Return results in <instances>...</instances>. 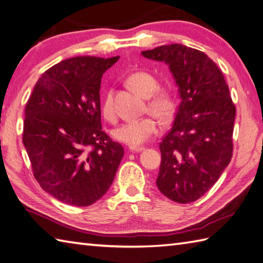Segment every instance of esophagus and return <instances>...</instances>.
<instances>
[{"label": "esophagus", "mask_w": 263, "mask_h": 263, "mask_svg": "<svg viewBox=\"0 0 263 263\" xmlns=\"http://www.w3.org/2000/svg\"><path fill=\"white\" fill-rule=\"evenodd\" d=\"M144 147H142V146H139V147H133V146H130L129 147V151L130 152H134V153H138V152H142V151H144Z\"/></svg>", "instance_id": "34e87169"}]
</instances>
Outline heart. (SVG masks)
<instances>
[{"mask_svg":"<svg viewBox=\"0 0 263 263\" xmlns=\"http://www.w3.org/2000/svg\"><path fill=\"white\" fill-rule=\"evenodd\" d=\"M129 86L139 95L149 98L148 109L153 115L162 120H168L176 111V100L168 90H157L159 84L153 74L146 71L132 73L127 79ZM101 112L105 119L114 120L116 111L112 101L111 92H106L101 103ZM158 121L153 117H146L139 120L128 121L118 126L112 130V136L116 141L130 146H138L145 143L158 133Z\"/></svg>","mask_w":263,"mask_h":263,"instance_id":"obj_1","label":"heart"}]
</instances>
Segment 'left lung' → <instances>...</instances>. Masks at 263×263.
Returning <instances> with one entry per match:
<instances>
[{"label":"left lung","instance_id":"1","mask_svg":"<svg viewBox=\"0 0 263 263\" xmlns=\"http://www.w3.org/2000/svg\"><path fill=\"white\" fill-rule=\"evenodd\" d=\"M142 55L167 64L180 99L173 128L159 145L157 186L177 203L194 202L232 160L236 108L228 85L205 53L183 44L162 45Z\"/></svg>","mask_w":263,"mask_h":263}]
</instances>
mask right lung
Here are the masks:
<instances>
[{
    "instance_id": "1",
    "label": "right lung",
    "mask_w": 263,
    "mask_h": 263,
    "mask_svg": "<svg viewBox=\"0 0 263 263\" xmlns=\"http://www.w3.org/2000/svg\"><path fill=\"white\" fill-rule=\"evenodd\" d=\"M118 60L76 57L59 62L37 80L26 104L23 142L34 176L66 204L100 200L124 157V147L101 126V78Z\"/></svg>"
}]
</instances>
